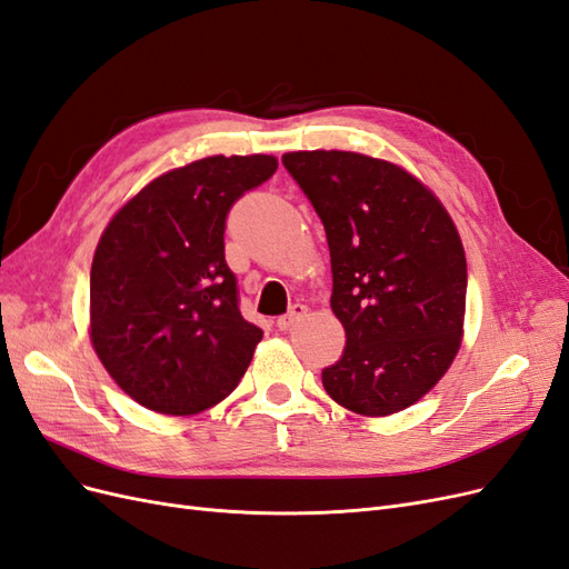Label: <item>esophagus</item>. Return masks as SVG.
Here are the masks:
<instances>
[{
  "mask_svg": "<svg viewBox=\"0 0 569 569\" xmlns=\"http://www.w3.org/2000/svg\"><path fill=\"white\" fill-rule=\"evenodd\" d=\"M308 316V306H303V303H295L289 308V313L287 316H280L278 318V327L280 330H289V327H295L299 320H303Z\"/></svg>",
  "mask_w": 569,
  "mask_h": 569,
  "instance_id": "obj_1",
  "label": "esophagus"
}]
</instances>
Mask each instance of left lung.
<instances>
[{
	"mask_svg": "<svg viewBox=\"0 0 569 569\" xmlns=\"http://www.w3.org/2000/svg\"><path fill=\"white\" fill-rule=\"evenodd\" d=\"M282 163L325 226L330 303L347 332L325 391L366 418L406 410L462 343L468 263L453 218L399 163L339 149L287 151Z\"/></svg>",
	"mask_w": 569,
	"mask_h": 569,
	"instance_id": "8db88e82",
	"label": "left lung"
}]
</instances>
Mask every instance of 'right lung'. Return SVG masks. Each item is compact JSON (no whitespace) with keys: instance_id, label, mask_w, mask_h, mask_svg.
I'll return each mask as SVG.
<instances>
[{"instance_id":"add662e5","label":"right lung","mask_w":569,"mask_h":569,"mask_svg":"<svg viewBox=\"0 0 569 569\" xmlns=\"http://www.w3.org/2000/svg\"><path fill=\"white\" fill-rule=\"evenodd\" d=\"M278 159L206 157L153 178L99 237L90 341L111 380L161 416H197L232 393L263 330L237 306L226 216Z\"/></svg>"}]
</instances>
